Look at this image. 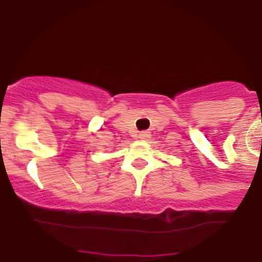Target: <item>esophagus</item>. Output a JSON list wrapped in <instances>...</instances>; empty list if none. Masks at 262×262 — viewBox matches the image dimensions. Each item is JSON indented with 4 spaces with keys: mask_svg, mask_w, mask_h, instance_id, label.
<instances>
[{
    "mask_svg": "<svg viewBox=\"0 0 262 262\" xmlns=\"http://www.w3.org/2000/svg\"><path fill=\"white\" fill-rule=\"evenodd\" d=\"M148 137H149V132H141V133H140V139L145 140L148 139Z\"/></svg>",
    "mask_w": 262,
    "mask_h": 262,
    "instance_id": "34e87169",
    "label": "esophagus"
}]
</instances>
